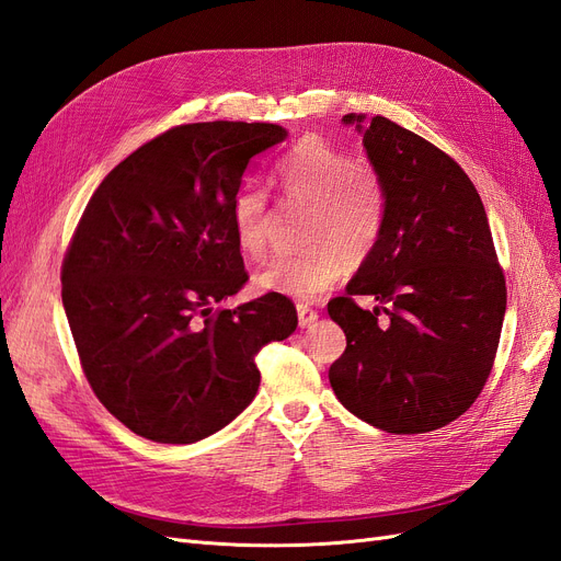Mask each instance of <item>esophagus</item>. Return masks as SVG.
I'll use <instances>...</instances> for the list:
<instances>
[{"instance_id":"obj_1","label":"esophagus","mask_w":561,"mask_h":561,"mask_svg":"<svg viewBox=\"0 0 561 561\" xmlns=\"http://www.w3.org/2000/svg\"><path fill=\"white\" fill-rule=\"evenodd\" d=\"M297 318H299V328H311L318 320V311L307 307V304H297Z\"/></svg>"}]
</instances>
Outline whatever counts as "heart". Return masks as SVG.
<instances>
[{
  "instance_id": "b5f03b06",
  "label": "heart",
  "mask_w": 561,
  "mask_h": 561,
  "mask_svg": "<svg viewBox=\"0 0 561 561\" xmlns=\"http://www.w3.org/2000/svg\"><path fill=\"white\" fill-rule=\"evenodd\" d=\"M276 180L287 201L311 206L304 227L309 250L280 254L252 278L257 293L311 301L344 276L346 260L365 262L377 248L386 217L381 180L367 163L316 135H307L276 163ZM268 201L254 184H243L231 201V231L250 260L268 248Z\"/></svg>"
}]
</instances>
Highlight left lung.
I'll return each mask as SVG.
<instances>
[{"instance_id":"8db88e82","label":"left lung","mask_w":561,"mask_h":561,"mask_svg":"<svg viewBox=\"0 0 561 561\" xmlns=\"http://www.w3.org/2000/svg\"><path fill=\"white\" fill-rule=\"evenodd\" d=\"M342 122L363 135L386 217L346 297L328 304L346 334L330 383L369 426L428 433L468 410L496 358L505 278L489 219L474 184L443 149L386 116ZM355 294L375 296L380 307L360 310Z\"/></svg>"}]
</instances>
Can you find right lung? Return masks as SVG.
<instances>
[{"label": "right lung", "mask_w": 561, "mask_h": 561, "mask_svg": "<svg viewBox=\"0 0 561 561\" xmlns=\"http://www.w3.org/2000/svg\"><path fill=\"white\" fill-rule=\"evenodd\" d=\"M276 124L171 128L100 182L62 262V307L93 393L135 435L192 445L257 396L254 355L297 328L283 295L222 309L248 280L231 201Z\"/></svg>", "instance_id": "right-lung-1"}]
</instances>
